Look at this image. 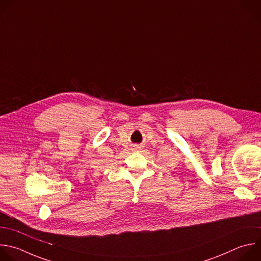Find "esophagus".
<instances>
[{"mask_svg":"<svg viewBox=\"0 0 261 261\" xmlns=\"http://www.w3.org/2000/svg\"><path fill=\"white\" fill-rule=\"evenodd\" d=\"M134 147H135V148H136V149H140V148H141V145H139V144H138V145H137V144H136V145H135V146H134Z\"/></svg>","mask_w":261,"mask_h":261,"instance_id":"obj_1","label":"esophagus"}]
</instances>
